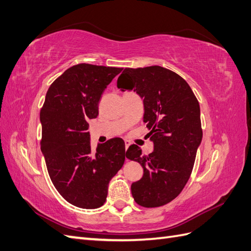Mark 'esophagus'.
Returning a JSON list of instances; mask_svg holds the SVG:
<instances>
[{
    "label": "esophagus",
    "mask_w": 251,
    "mask_h": 251,
    "mask_svg": "<svg viewBox=\"0 0 251 251\" xmlns=\"http://www.w3.org/2000/svg\"><path fill=\"white\" fill-rule=\"evenodd\" d=\"M125 144H126V150L130 147V144H131V142L128 141V140H125Z\"/></svg>",
    "instance_id": "34e87169"
}]
</instances>
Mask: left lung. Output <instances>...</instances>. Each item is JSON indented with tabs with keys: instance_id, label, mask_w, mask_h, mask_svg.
Returning a JSON list of instances; mask_svg holds the SVG:
<instances>
[{
	"instance_id": "8db88e82",
	"label": "left lung",
	"mask_w": 251,
	"mask_h": 251,
	"mask_svg": "<svg viewBox=\"0 0 251 251\" xmlns=\"http://www.w3.org/2000/svg\"><path fill=\"white\" fill-rule=\"evenodd\" d=\"M117 88L134 91L143 100V121L154 143L149 155H142L136 144L126 151V158L143 169L142 178L131 185L132 196L143 207L162 206L176 198L191 177L202 140L198 100L180 75L160 66L126 68Z\"/></svg>"
}]
</instances>
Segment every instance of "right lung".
Returning a JSON list of instances; mask_svg holds the SVG:
<instances>
[{
    "mask_svg": "<svg viewBox=\"0 0 251 251\" xmlns=\"http://www.w3.org/2000/svg\"><path fill=\"white\" fill-rule=\"evenodd\" d=\"M123 68L78 64L49 87L40 119L41 150L53 185L74 206L100 207L110 180L123 168L126 147L112 138L91 148L89 119L98 115L101 94Z\"/></svg>",
    "mask_w": 251,
    "mask_h": 251,
    "instance_id": "1",
    "label": "right lung"
}]
</instances>
